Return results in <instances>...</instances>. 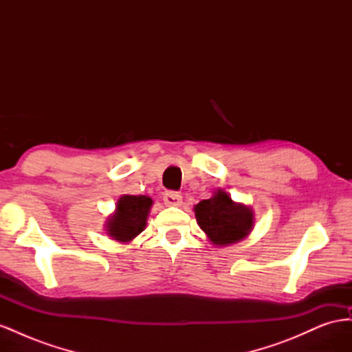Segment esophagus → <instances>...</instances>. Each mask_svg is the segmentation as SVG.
<instances>
[{"mask_svg": "<svg viewBox=\"0 0 352 352\" xmlns=\"http://www.w3.org/2000/svg\"><path fill=\"white\" fill-rule=\"evenodd\" d=\"M163 199H164L167 206H180V204H182V195H180L179 192H175V190H166Z\"/></svg>", "mask_w": 352, "mask_h": 352, "instance_id": "obj_1", "label": "esophagus"}]
</instances>
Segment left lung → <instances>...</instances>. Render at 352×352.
Listing matches in <instances>:
<instances>
[{
	"mask_svg": "<svg viewBox=\"0 0 352 352\" xmlns=\"http://www.w3.org/2000/svg\"><path fill=\"white\" fill-rule=\"evenodd\" d=\"M199 228L214 245H229L245 238L252 229L254 214L251 208L235 204L228 192L219 189L208 199L195 206Z\"/></svg>",
	"mask_w": 352,
	"mask_h": 352,
	"instance_id": "8db88e82",
	"label": "left lung"
}]
</instances>
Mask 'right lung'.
I'll return each mask as SVG.
<instances>
[{"label": "right lung", "instance_id": "1", "mask_svg": "<svg viewBox=\"0 0 352 352\" xmlns=\"http://www.w3.org/2000/svg\"><path fill=\"white\" fill-rule=\"evenodd\" d=\"M153 199L146 195H123L117 202L116 214L107 221L109 235L120 242L133 239L145 229Z\"/></svg>", "mask_w": 352, "mask_h": 352}]
</instances>
